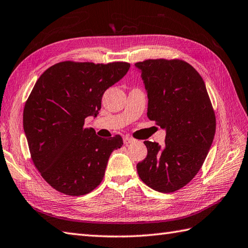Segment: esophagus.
<instances>
[{"label":"esophagus","mask_w":248,"mask_h":248,"mask_svg":"<svg viewBox=\"0 0 248 248\" xmlns=\"http://www.w3.org/2000/svg\"><path fill=\"white\" fill-rule=\"evenodd\" d=\"M134 140L133 139H131V138H129V136H124V145H130V144H132V143H134Z\"/></svg>","instance_id":"obj_1"}]
</instances>
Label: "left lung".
I'll use <instances>...</instances> for the list:
<instances>
[{
	"label": "left lung",
	"instance_id": "8db88e82",
	"mask_svg": "<svg viewBox=\"0 0 248 248\" xmlns=\"http://www.w3.org/2000/svg\"><path fill=\"white\" fill-rule=\"evenodd\" d=\"M148 97L147 116L165 130V144L145 140L148 154L140 178L161 193L180 189L203 164L215 134V115L199 73L180 60H147L135 64Z\"/></svg>",
	"mask_w": 248,
	"mask_h": 248
}]
</instances>
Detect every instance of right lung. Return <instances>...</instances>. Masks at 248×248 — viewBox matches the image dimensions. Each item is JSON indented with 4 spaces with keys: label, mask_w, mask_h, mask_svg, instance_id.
I'll return each mask as SVG.
<instances>
[{
    "label": "right lung",
    "mask_w": 248,
    "mask_h": 248,
    "mask_svg": "<svg viewBox=\"0 0 248 248\" xmlns=\"http://www.w3.org/2000/svg\"><path fill=\"white\" fill-rule=\"evenodd\" d=\"M129 69L124 62H62L37 80L24 107L23 129L36 168L56 191L81 196L102 181L123 139L99 138L93 128H84V121L97 117L104 92Z\"/></svg>",
    "instance_id": "right-lung-1"
}]
</instances>
